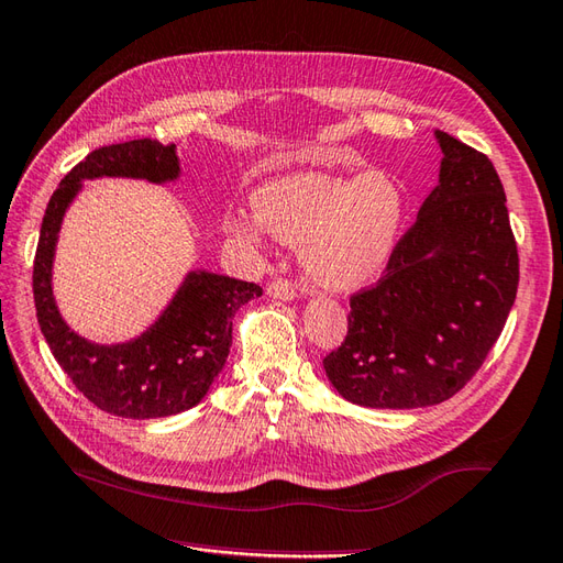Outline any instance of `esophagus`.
<instances>
[{"label":"esophagus","instance_id":"34e87169","mask_svg":"<svg viewBox=\"0 0 563 563\" xmlns=\"http://www.w3.org/2000/svg\"><path fill=\"white\" fill-rule=\"evenodd\" d=\"M268 297L280 299V302H290V299L297 297V287L287 280H273L268 285Z\"/></svg>","mask_w":563,"mask_h":563}]
</instances>
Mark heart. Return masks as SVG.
Returning a JSON list of instances; mask_svg holds the SVG:
<instances>
[{"mask_svg":"<svg viewBox=\"0 0 563 563\" xmlns=\"http://www.w3.org/2000/svg\"><path fill=\"white\" fill-rule=\"evenodd\" d=\"M252 203L256 218L234 213L225 230L254 250L264 246V230L299 246L307 276L325 290L372 283L396 254L408 213L402 187L384 173L285 175L261 185Z\"/></svg>","mask_w":563,"mask_h":563,"instance_id":"heart-1","label":"heart"}]
</instances>
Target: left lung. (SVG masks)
<instances>
[{
	"label": "left lung",
	"mask_w": 563,
	"mask_h": 563,
	"mask_svg": "<svg viewBox=\"0 0 563 563\" xmlns=\"http://www.w3.org/2000/svg\"><path fill=\"white\" fill-rule=\"evenodd\" d=\"M439 185L372 290L350 299L345 343L325 376L362 408L449 400L475 376L516 302L518 250L501 179L487 155L446 132Z\"/></svg>",
	"instance_id": "8db88e82"
}]
</instances>
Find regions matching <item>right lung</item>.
<instances>
[{"label":"right lung","mask_w":563,"mask_h":563,"mask_svg":"<svg viewBox=\"0 0 563 563\" xmlns=\"http://www.w3.org/2000/svg\"><path fill=\"white\" fill-rule=\"evenodd\" d=\"M179 175L177 146L153 139L102 146L59 181L37 240L33 297L52 355L90 402L129 420H158L199 405L225 367L234 313L264 292L256 283L196 268L179 283L161 317L132 341L102 345L69 329L52 290V266L64 216L84 181L126 177L167 185Z\"/></svg>","instance_id":"right-lung-1"}]
</instances>
